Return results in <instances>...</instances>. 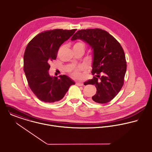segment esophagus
Instances as JSON below:
<instances>
[{
	"mask_svg": "<svg viewBox=\"0 0 152 152\" xmlns=\"http://www.w3.org/2000/svg\"><path fill=\"white\" fill-rule=\"evenodd\" d=\"M76 84L77 86H83V85L82 82H76Z\"/></svg>",
	"mask_w": 152,
	"mask_h": 152,
	"instance_id": "1",
	"label": "esophagus"
}]
</instances>
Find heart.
Listing matches in <instances>:
<instances>
[{"label":"heart","mask_w":152,"mask_h":152,"mask_svg":"<svg viewBox=\"0 0 152 152\" xmlns=\"http://www.w3.org/2000/svg\"><path fill=\"white\" fill-rule=\"evenodd\" d=\"M74 46H83L84 47V44L83 43L81 42H78L77 43H76ZM73 46V47H74ZM83 70V67H77V68H75V69H73L72 70H71V75L75 77V78H76V79H78V78H80L82 77V73H81V72Z\"/></svg>","instance_id":"obj_1"}]
</instances>
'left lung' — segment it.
Segmentation results:
<instances>
[{
  "mask_svg": "<svg viewBox=\"0 0 152 152\" xmlns=\"http://www.w3.org/2000/svg\"><path fill=\"white\" fill-rule=\"evenodd\" d=\"M77 39L88 43L93 50L92 73L96 75L84 82L96 88L91 101L106 104L115 97L124 85L127 63L123 48L113 36L99 28L79 30L71 40Z\"/></svg>",
  "mask_w": 152,
  "mask_h": 152,
  "instance_id": "1",
  "label": "left lung"
}]
</instances>
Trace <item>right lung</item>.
Segmentation results:
<instances>
[{
    "instance_id": "add662e5",
    "label": "right lung",
    "mask_w": 152,
    "mask_h": 152,
    "mask_svg": "<svg viewBox=\"0 0 152 152\" xmlns=\"http://www.w3.org/2000/svg\"><path fill=\"white\" fill-rule=\"evenodd\" d=\"M76 31L56 29L36 35L27 45L23 56V70L29 86L41 101L52 103L61 100L75 82L66 75L49 74L50 63L56 59L61 45Z\"/></svg>"
}]
</instances>
